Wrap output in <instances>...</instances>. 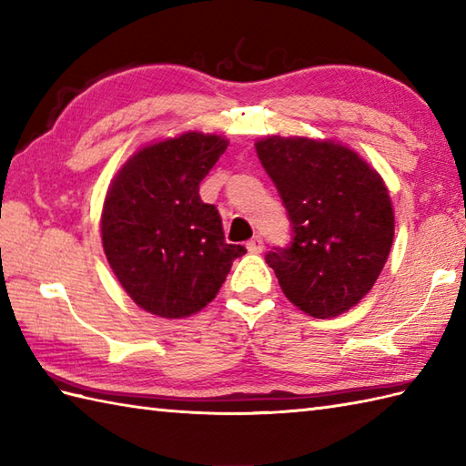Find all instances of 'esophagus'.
Here are the masks:
<instances>
[{"mask_svg": "<svg viewBox=\"0 0 466 466\" xmlns=\"http://www.w3.org/2000/svg\"><path fill=\"white\" fill-rule=\"evenodd\" d=\"M246 248H248V252H252V254H260L262 248H264V242H262L260 236H254L252 240L246 242Z\"/></svg>", "mask_w": 466, "mask_h": 466, "instance_id": "1", "label": "esophagus"}]
</instances>
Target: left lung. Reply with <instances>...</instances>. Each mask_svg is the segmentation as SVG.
I'll use <instances>...</instances> for the list:
<instances>
[{
    "instance_id": "8db88e82",
    "label": "left lung",
    "mask_w": 466,
    "mask_h": 466,
    "mask_svg": "<svg viewBox=\"0 0 466 466\" xmlns=\"http://www.w3.org/2000/svg\"><path fill=\"white\" fill-rule=\"evenodd\" d=\"M266 174L289 210L294 238L266 262L296 309L332 319L370 292L389 258L394 210L380 174L334 140H256Z\"/></svg>"
}]
</instances>
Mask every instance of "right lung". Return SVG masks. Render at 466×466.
Instances as JSON below:
<instances>
[{
  "instance_id": "obj_1",
  "label": "right lung",
  "mask_w": 466,
  "mask_h": 466,
  "mask_svg": "<svg viewBox=\"0 0 466 466\" xmlns=\"http://www.w3.org/2000/svg\"><path fill=\"white\" fill-rule=\"evenodd\" d=\"M228 147L184 132L147 144L120 167L102 208V246L127 296L162 319H186L216 299L244 246L224 240L200 182Z\"/></svg>"
}]
</instances>
